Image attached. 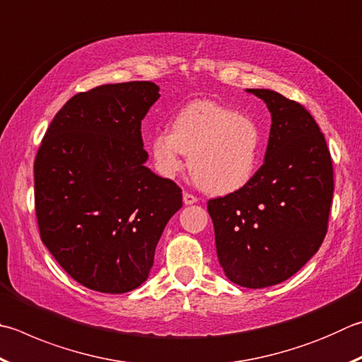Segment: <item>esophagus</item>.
<instances>
[{
  "instance_id": "1",
  "label": "esophagus",
  "mask_w": 362,
  "mask_h": 362,
  "mask_svg": "<svg viewBox=\"0 0 362 362\" xmlns=\"http://www.w3.org/2000/svg\"><path fill=\"white\" fill-rule=\"evenodd\" d=\"M183 202H185V206H192V204L198 202V198L189 193H183Z\"/></svg>"
}]
</instances>
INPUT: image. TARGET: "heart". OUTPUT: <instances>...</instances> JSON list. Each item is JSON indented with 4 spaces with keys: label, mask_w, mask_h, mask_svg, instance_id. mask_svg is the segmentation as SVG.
<instances>
[{
    "label": "heart",
    "mask_w": 362,
    "mask_h": 362,
    "mask_svg": "<svg viewBox=\"0 0 362 362\" xmlns=\"http://www.w3.org/2000/svg\"><path fill=\"white\" fill-rule=\"evenodd\" d=\"M158 174L174 179L185 166L212 194L244 188L259 158V134L250 118L209 100L189 103L173 120V133L160 131L150 142Z\"/></svg>",
    "instance_id": "1"
}]
</instances>
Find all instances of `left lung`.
Masks as SVG:
<instances>
[{"label":"left lung","mask_w":362,"mask_h":362,"mask_svg":"<svg viewBox=\"0 0 362 362\" xmlns=\"http://www.w3.org/2000/svg\"><path fill=\"white\" fill-rule=\"evenodd\" d=\"M247 91L272 118L264 164L244 188L210 199L207 210L225 275L256 290L290 279L318 252L334 173L325 136L304 106L274 90Z\"/></svg>","instance_id":"left-lung-1"}]
</instances>
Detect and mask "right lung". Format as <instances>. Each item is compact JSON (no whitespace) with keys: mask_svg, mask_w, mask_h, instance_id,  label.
I'll return each instance as SVG.
<instances>
[{"mask_svg":"<svg viewBox=\"0 0 362 362\" xmlns=\"http://www.w3.org/2000/svg\"><path fill=\"white\" fill-rule=\"evenodd\" d=\"M153 82L77 93L52 120L35 161L41 240L78 284L100 293L148 279L182 189L146 166L141 122L158 101Z\"/></svg>","mask_w":362,"mask_h":362,"instance_id":"obj_1","label":"right lung"}]
</instances>
